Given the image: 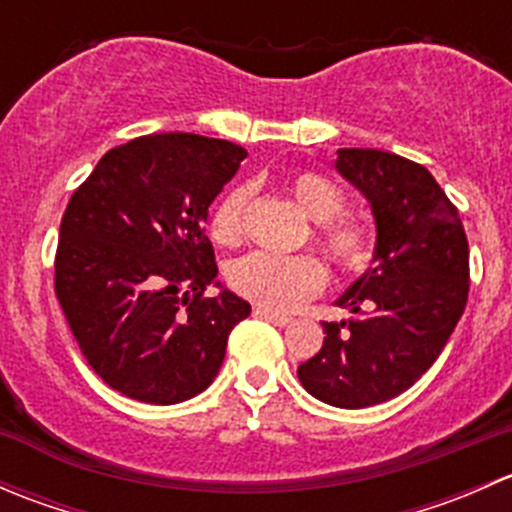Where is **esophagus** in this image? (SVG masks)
I'll use <instances>...</instances> for the list:
<instances>
[{
    "label": "esophagus",
    "mask_w": 512,
    "mask_h": 512,
    "mask_svg": "<svg viewBox=\"0 0 512 512\" xmlns=\"http://www.w3.org/2000/svg\"><path fill=\"white\" fill-rule=\"evenodd\" d=\"M255 317L267 319V322H272V324H275V327H287V324L292 322V319H289L287 314L272 312V309H267V307H255Z\"/></svg>",
    "instance_id": "obj_1"
}]
</instances>
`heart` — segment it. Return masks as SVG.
<instances>
[{
  "instance_id": "obj_1",
  "label": "heart",
  "mask_w": 512,
  "mask_h": 512,
  "mask_svg": "<svg viewBox=\"0 0 512 512\" xmlns=\"http://www.w3.org/2000/svg\"><path fill=\"white\" fill-rule=\"evenodd\" d=\"M294 203L317 225L314 242L319 250L344 272H359L374 260L376 240L369 225L344 218L347 198L332 178L314 170H299L287 183ZM250 185L230 188L210 213V237L218 245H235L245 232V215L250 205ZM227 280L242 297L260 307L289 312L319 292L327 282L324 267L309 255H272L250 252L227 270Z\"/></svg>"
}]
</instances>
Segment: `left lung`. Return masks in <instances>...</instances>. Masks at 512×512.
Masks as SVG:
<instances>
[{"instance_id":"8db88e82","label":"left lung","mask_w":512,"mask_h":512,"mask_svg":"<svg viewBox=\"0 0 512 512\" xmlns=\"http://www.w3.org/2000/svg\"><path fill=\"white\" fill-rule=\"evenodd\" d=\"M342 178L369 200L371 267L344 289L349 322H322L324 344L297 369L314 399L366 409L416 384L468 299V240L458 210L423 165L376 148H339Z\"/></svg>"}]
</instances>
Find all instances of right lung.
<instances>
[{"instance_id": "right-lung-1", "label": "right lung", "mask_w": 512, "mask_h": 512, "mask_svg": "<svg viewBox=\"0 0 512 512\" xmlns=\"http://www.w3.org/2000/svg\"><path fill=\"white\" fill-rule=\"evenodd\" d=\"M247 156L195 133L111 148L71 195L56 250V297L91 369L143 404L208 389L250 304L220 285L208 208ZM208 284L218 298H203Z\"/></svg>"}]
</instances>
